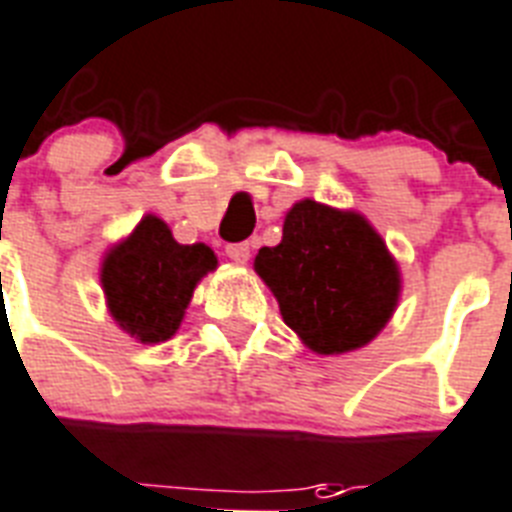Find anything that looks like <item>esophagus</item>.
Returning a JSON list of instances; mask_svg holds the SVG:
<instances>
[{"label":"esophagus","instance_id":"esophagus-1","mask_svg":"<svg viewBox=\"0 0 512 512\" xmlns=\"http://www.w3.org/2000/svg\"><path fill=\"white\" fill-rule=\"evenodd\" d=\"M227 256H230V261H235V264H248V261H251V245L248 243L227 245Z\"/></svg>","mask_w":512,"mask_h":512}]
</instances>
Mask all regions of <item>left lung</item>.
I'll list each match as a JSON object with an SVG mask.
<instances>
[{"mask_svg":"<svg viewBox=\"0 0 512 512\" xmlns=\"http://www.w3.org/2000/svg\"><path fill=\"white\" fill-rule=\"evenodd\" d=\"M253 269L277 298L285 325L322 357L367 346L402 296V272L380 232L359 211L312 198L293 203L282 240L261 248Z\"/></svg>","mask_w":512,"mask_h":512,"instance_id":"1","label":"left lung"}]
</instances>
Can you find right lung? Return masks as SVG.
<instances>
[{"mask_svg": "<svg viewBox=\"0 0 512 512\" xmlns=\"http://www.w3.org/2000/svg\"><path fill=\"white\" fill-rule=\"evenodd\" d=\"M216 267L219 259L206 243H177L169 224L145 214L105 251L100 285L116 325L153 346L177 333L198 282Z\"/></svg>", "mask_w": 512, "mask_h": 512, "instance_id": "1", "label": "right lung"}]
</instances>
